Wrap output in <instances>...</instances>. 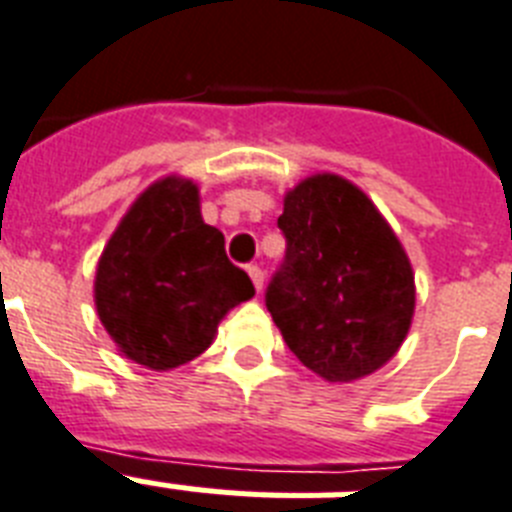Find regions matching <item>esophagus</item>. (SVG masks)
Returning a JSON list of instances; mask_svg holds the SVG:
<instances>
[{"instance_id": "1", "label": "esophagus", "mask_w": 512, "mask_h": 512, "mask_svg": "<svg viewBox=\"0 0 512 512\" xmlns=\"http://www.w3.org/2000/svg\"><path fill=\"white\" fill-rule=\"evenodd\" d=\"M247 273H249V278H252V283H255V291L260 294V291H263V286H265L263 268H260V265H249Z\"/></svg>"}]
</instances>
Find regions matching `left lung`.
<instances>
[{"label": "left lung", "mask_w": 512, "mask_h": 512, "mask_svg": "<svg viewBox=\"0 0 512 512\" xmlns=\"http://www.w3.org/2000/svg\"><path fill=\"white\" fill-rule=\"evenodd\" d=\"M286 257L265 307L304 367L328 382L372 375L414 317V270L398 236L356 184L315 174L283 197Z\"/></svg>", "instance_id": "left-lung-1"}]
</instances>
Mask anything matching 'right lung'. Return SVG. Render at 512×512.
<instances>
[{
  "mask_svg": "<svg viewBox=\"0 0 512 512\" xmlns=\"http://www.w3.org/2000/svg\"><path fill=\"white\" fill-rule=\"evenodd\" d=\"M96 309L127 359L156 372L192 362L218 322L255 296L200 216L197 184L166 176L137 197L96 268Z\"/></svg>",
  "mask_w": 512,
  "mask_h": 512,
  "instance_id": "right-lung-1",
  "label": "right lung"
}]
</instances>
